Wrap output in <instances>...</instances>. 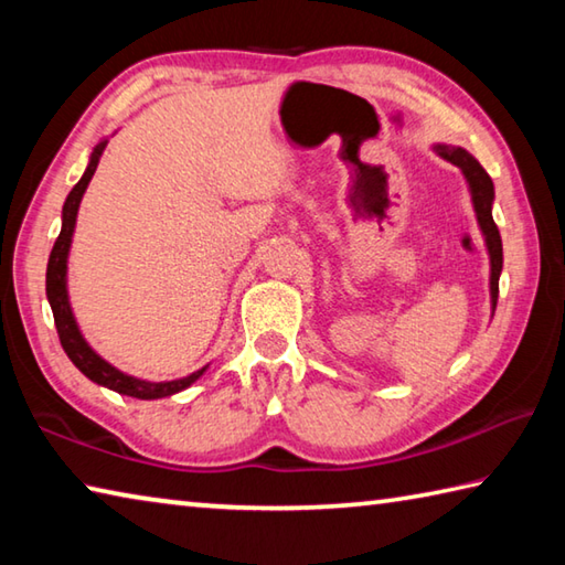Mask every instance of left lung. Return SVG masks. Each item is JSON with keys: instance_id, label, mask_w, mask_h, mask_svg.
I'll list each match as a JSON object with an SVG mask.
<instances>
[{"instance_id": "left-lung-1", "label": "left lung", "mask_w": 565, "mask_h": 565, "mask_svg": "<svg viewBox=\"0 0 565 565\" xmlns=\"http://www.w3.org/2000/svg\"><path fill=\"white\" fill-rule=\"evenodd\" d=\"M434 151L441 159L451 161L454 167L461 169V174L471 191V204L476 212L478 228H481L486 252H489V264H491V276H489V289H491V317L495 311V301H499V276L503 269V244L499 226L493 222V181L486 174V169L478 164L473 154H468L463 147H451V145H434Z\"/></svg>"}]
</instances>
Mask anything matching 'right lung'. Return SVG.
Masks as SVG:
<instances>
[{"label":"right lung","mask_w":565,"mask_h":565,"mask_svg":"<svg viewBox=\"0 0 565 565\" xmlns=\"http://www.w3.org/2000/svg\"><path fill=\"white\" fill-rule=\"evenodd\" d=\"M107 145H109V139H102L99 145L92 149L87 169H84L82 179L76 181L74 189L70 191V196H66V202H64L62 232H60V236H56L54 248L50 254V264H46V299H50V306H52L56 333H60L64 353L72 359L74 366L79 369L89 381H94V384H99L104 388L117 391V394H121V396H131V398H141V401L174 396V394H179V391H184L194 384V381L202 376L209 366H202L199 371H194V374H189L184 379H174V381H145V379L124 374V371H119L117 366H111L109 361H104L99 353L89 347L87 339L82 337L79 323H76L72 303H70V291H66V262H70L76 214H79L82 196L89 186L94 171H97V164H99V159L104 154V149H107Z\"/></svg>","instance_id":"right-lung-1"}]
</instances>
